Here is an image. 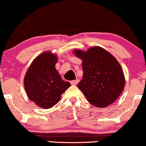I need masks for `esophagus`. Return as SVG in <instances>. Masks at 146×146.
<instances>
[{"label": "esophagus", "instance_id": "esophagus-1", "mask_svg": "<svg viewBox=\"0 0 146 146\" xmlns=\"http://www.w3.org/2000/svg\"><path fill=\"white\" fill-rule=\"evenodd\" d=\"M78 81L77 80H73V81H71V84L72 85H76L77 84H78Z\"/></svg>", "mask_w": 146, "mask_h": 146}]
</instances>
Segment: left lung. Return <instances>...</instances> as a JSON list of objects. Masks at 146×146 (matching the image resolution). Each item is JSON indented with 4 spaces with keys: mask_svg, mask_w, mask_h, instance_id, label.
I'll use <instances>...</instances> for the list:
<instances>
[{
    "mask_svg": "<svg viewBox=\"0 0 146 146\" xmlns=\"http://www.w3.org/2000/svg\"><path fill=\"white\" fill-rule=\"evenodd\" d=\"M82 60V80L78 88L89 103L105 108L117 100L125 87L124 74L120 64L104 48L95 46L86 51L73 52Z\"/></svg>",
    "mask_w": 146,
    "mask_h": 146,
    "instance_id": "obj_1",
    "label": "left lung"
}]
</instances>
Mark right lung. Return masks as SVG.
Masks as SVG:
<instances>
[{
    "instance_id": "1",
    "label": "right lung",
    "mask_w": 146,
    "mask_h": 146,
    "mask_svg": "<svg viewBox=\"0 0 146 146\" xmlns=\"http://www.w3.org/2000/svg\"><path fill=\"white\" fill-rule=\"evenodd\" d=\"M58 56L45 51L37 56L27 71L24 86L28 98L38 106L51 108L58 103L71 84L64 81L56 68Z\"/></svg>"
}]
</instances>
